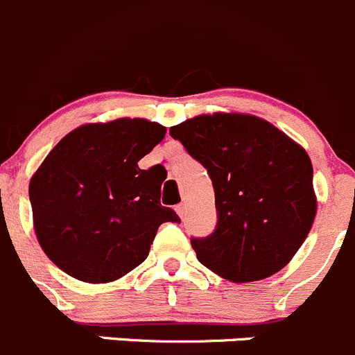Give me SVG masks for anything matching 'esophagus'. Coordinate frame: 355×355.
I'll use <instances>...</instances> for the list:
<instances>
[{
	"label": "esophagus",
	"instance_id": "obj_1",
	"mask_svg": "<svg viewBox=\"0 0 355 355\" xmlns=\"http://www.w3.org/2000/svg\"><path fill=\"white\" fill-rule=\"evenodd\" d=\"M175 211H177V214L180 215V217H184V214H185V205H184V203L177 205V207H175Z\"/></svg>",
	"mask_w": 355,
	"mask_h": 355
}]
</instances>
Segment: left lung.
I'll return each mask as SVG.
<instances>
[{
    "instance_id": "8db88e82",
    "label": "left lung",
    "mask_w": 355,
    "mask_h": 355,
    "mask_svg": "<svg viewBox=\"0 0 355 355\" xmlns=\"http://www.w3.org/2000/svg\"><path fill=\"white\" fill-rule=\"evenodd\" d=\"M207 168L217 226L193 238L198 261L231 282L282 270L312 230L313 168L303 147L268 121L245 114L198 115L170 128Z\"/></svg>"
}]
</instances>
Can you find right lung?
<instances>
[{
  "mask_svg": "<svg viewBox=\"0 0 355 355\" xmlns=\"http://www.w3.org/2000/svg\"><path fill=\"white\" fill-rule=\"evenodd\" d=\"M164 135V125L145 119L80 125L33 175L36 238L69 277L114 282L147 259L162 223H180L161 205L164 170L138 168Z\"/></svg>",
  "mask_w": 355,
  "mask_h": 355,
  "instance_id": "right-lung-1",
  "label": "right lung"
}]
</instances>
